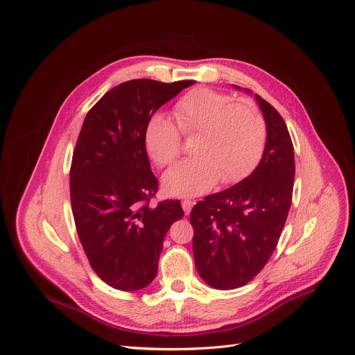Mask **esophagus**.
<instances>
[{"label":"esophagus","mask_w":355,"mask_h":355,"mask_svg":"<svg viewBox=\"0 0 355 355\" xmlns=\"http://www.w3.org/2000/svg\"><path fill=\"white\" fill-rule=\"evenodd\" d=\"M181 204H182L184 213H185V214H190V211H191V209H193V206H194V201H193V200H189V198H185V200L181 201Z\"/></svg>","instance_id":"1"}]
</instances>
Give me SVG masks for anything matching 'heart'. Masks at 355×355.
<instances>
[{
	"label": "heart",
	"mask_w": 355,
	"mask_h": 355,
	"mask_svg": "<svg viewBox=\"0 0 355 355\" xmlns=\"http://www.w3.org/2000/svg\"><path fill=\"white\" fill-rule=\"evenodd\" d=\"M174 116L181 132L197 134V138L193 142L194 157L164 174L162 187L166 194L190 197L210 190L218 180L221 184L237 182L262 157L266 125L250 102H233L225 93L197 87L175 103ZM178 128L164 114H154L146 121L144 145L157 165H170L178 157L181 139Z\"/></svg>",
	"instance_id": "obj_1"
}]
</instances>
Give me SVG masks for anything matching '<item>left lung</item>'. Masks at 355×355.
Instances as JSON below:
<instances>
[{
	"mask_svg": "<svg viewBox=\"0 0 355 355\" xmlns=\"http://www.w3.org/2000/svg\"><path fill=\"white\" fill-rule=\"evenodd\" d=\"M237 90H252L233 85ZM266 123L262 159L233 187L198 201L190 214L196 269L207 285L229 291L245 286L265 268L291 209L295 157L285 121L259 95Z\"/></svg>",
	"mask_w": 355,
	"mask_h": 355,
	"instance_id": "obj_1",
	"label": "left lung"
}]
</instances>
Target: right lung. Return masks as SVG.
<instances>
[{
  "label": "right lung",
  "mask_w": 355,
  "mask_h": 355,
  "mask_svg": "<svg viewBox=\"0 0 355 355\" xmlns=\"http://www.w3.org/2000/svg\"><path fill=\"white\" fill-rule=\"evenodd\" d=\"M194 85L135 79L110 89L85 118L70 168V201L92 269L109 286L138 291L154 281L178 200L149 207L158 189L144 145L146 121Z\"/></svg>",
  "instance_id": "right-lung-1"
}]
</instances>
